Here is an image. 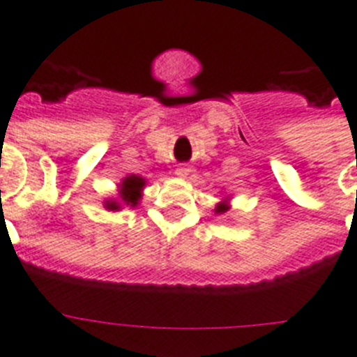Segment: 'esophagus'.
Masks as SVG:
<instances>
[{"label": "esophagus", "instance_id": "1", "mask_svg": "<svg viewBox=\"0 0 357 357\" xmlns=\"http://www.w3.org/2000/svg\"><path fill=\"white\" fill-rule=\"evenodd\" d=\"M190 172H192V167L186 165V163H181V165L176 167L174 174L179 176V178H186V176L190 174Z\"/></svg>", "mask_w": 357, "mask_h": 357}]
</instances>
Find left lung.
Listing matches in <instances>:
<instances>
[{
    "instance_id": "1",
    "label": "left lung",
    "mask_w": 357,
    "mask_h": 357,
    "mask_svg": "<svg viewBox=\"0 0 357 357\" xmlns=\"http://www.w3.org/2000/svg\"><path fill=\"white\" fill-rule=\"evenodd\" d=\"M229 201H231L229 195H226L222 201H218L217 206H215V215H222V213H226V211H229V208H231Z\"/></svg>"
}]
</instances>
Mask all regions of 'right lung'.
<instances>
[{
    "label": "right lung",
    "instance_id": "add662e5",
    "mask_svg": "<svg viewBox=\"0 0 357 357\" xmlns=\"http://www.w3.org/2000/svg\"><path fill=\"white\" fill-rule=\"evenodd\" d=\"M146 185L147 181L142 176H126V178L117 185V197L107 199V201H105V208H107L108 211H121L124 206L137 208L140 204V199H142Z\"/></svg>",
    "mask_w": 357,
    "mask_h": 357
}]
</instances>
